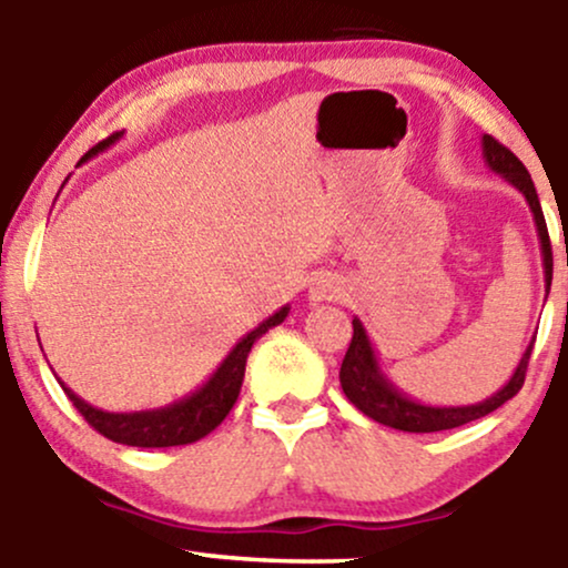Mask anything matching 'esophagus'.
Wrapping results in <instances>:
<instances>
[{"label":"esophagus","instance_id":"1","mask_svg":"<svg viewBox=\"0 0 568 568\" xmlns=\"http://www.w3.org/2000/svg\"><path fill=\"white\" fill-rule=\"evenodd\" d=\"M344 296V285L342 280L336 277H317L310 288V302L321 304V302H336V298Z\"/></svg>","mask_w":568,"mask_h":568}]
</instances>
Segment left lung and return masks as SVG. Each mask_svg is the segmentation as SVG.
Segmentation results:
<instances>
[{
  "label": "left lung",
  "instance_id": "obj_1",
  "mask_svg": "<svg viewBox=\"0 0 568 568\" xmlns=\"http://www.w3.org/2000/svg\"><path fill=\"white\" fill-rule=\"evenodd\" d=\"M484 158L486 165L494 173H499L507 184H513L524 194L534 213V224H537L539 245H542V264H545V291L550 293V280H552V247H550V234H547L545 213L539 205L537 189L529 171L507 146H501L497 139L484 135ZM534 342L526 347L524 357H520L518 368L513 371L510 382L494 393L486 400L473 403V406H427V403L414 400L406 393L395 387L387 376L382 374L379 361H376V352L371 347V338L363 328V323L352 321V342L347 355L342 361V371H338V382H342L344 395L349 397V403L355 408H361L368 419L379 422L384 427L403 429V433H440V429H454L467 425V422L480 419V416L497 410L501 403L510 400L513 395H518V389L524 387L526 368H529Z\"/></svg>",
  "mask_w": 568,
  "mask_h": 568
}]
</instances>
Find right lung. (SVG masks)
Masks as SVG:
<instances>
[{
  "label": "right lung",
  "instance_id": "obj_1",
  "mask_svg": "<svg viewBox=\"0 0 568 568\" xmlns=\"http://www.w3.org/2000/svg\"><path fill=\"white\" fill-rule=\"evenodd\" d=\"M122 133L109 135L106 141H101L98 146L90 149L80 162H88L93 154L103 152V149L112 146L114 141H120ZM291 306L285 304L283 310H277L275 315L266 317V321L253 328L251 334H245L234 344V349L224 357V363L213 371V376L202 384L200 389H194L192 395L181 397V400L171 403L165 408H152V410H133V414H112V410H101L90 403H84L80 395H74L63 384V393L69 395V400L74 403V408L80 410L90 427L98 429L103 438L122 443V446H139V448H168V446H186L205 438L207 433H213L221 422L226 419L234 403H237L240 387H243L245 376V361L247 352H251L256 338H262L266 331L275 328L288 317Z\"/></svg>",
  "mask_w": 568,
  "mask_h": 568
}]
</instances>
